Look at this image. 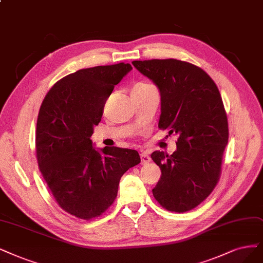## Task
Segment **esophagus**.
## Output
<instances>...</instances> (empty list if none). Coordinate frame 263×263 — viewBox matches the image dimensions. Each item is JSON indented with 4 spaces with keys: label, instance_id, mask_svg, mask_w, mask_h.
<instances>
[{
    "label": "esophagus",
    "instance_id": "esophagus-1",
    "mask_svg": "<svg viewBox=\"0 0 263 263\" xmlns=\"http://www.w3.org/2000/svg\"><path fill=\"white\" fill-rule=\"evenodd\" d=\"M140 156H141V162H142V164H146V163H148L149 161H151V157L148 156V154L147 153H141L140 154Z\"/></svg>",
    "mask_w": 263,
    "mask_h": 263
}]
</instances>
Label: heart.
Wrapping results in <instances>:
<instances>
[{
	"instance_id": "heart-1",
	"label": "heart",
	"mask_w": 263,
	"mask_h": 263,
	"mask_svg": "<svg viewBox=\"0 0 263 263\" xmlns=\"http://www.w3.org/2000/svg\"><path fill=\"white\" fill-rule=\"evenodd\" d=\"M147 84H144V83H140V84H138V85H135L134 87H142V86H146Z\"/></svg>"
}]
</instances>
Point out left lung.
<instances>
[{"label": "left lung", "mask_w": 263, "mask_h": 263, "mask_svg": "<svg viewBox=\"0 0 263 263\" xmlns=\"http://www.w3.org/2000/svg\"><path fill=\"white\" fill-rule=\"evenodd\" d=\"M133 66L158 86V128L178 134L172 155L154 152L161 177L153 195L169 211L197 207L216 187L229 141L227 112L218 86L201 68L183 61H134Z\"/></svg>", "instance_id": "1"}]
</instances>
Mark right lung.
<instances>
[{
	"mask_svg": "<svg viewBox=\"0 0 263 263\" xmlns=\"http://www.w3.org/2000/svg\"><path fill=\"white\" fill-rule=\"evenodd\" d=\"M131 69L119 63L78 70L57 81L40 107L39 168L60 207L79 219L91 220L108 209L123 173L141 162L137 151H97L91 140L107 99Z\"/></svg>",
	"mask_w": 263,
	"mask_h": 263,
	"instance_id": "obj_1",
	"label": "right lung"
}]
</instances>
